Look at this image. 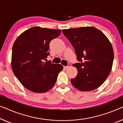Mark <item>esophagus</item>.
Segmentation results:
<instances>
[{
	"mask_svg": "<svg viewBox=\"0 0 123 123\" xmlns=\"http://www.w3.org/2000/svg\"><path fill=\"white\" fill-rule=\"evenodd\" d=\"M70 66H71V65L69 63V64H68V65L67 66H64L63 67H64V68L67 69V68H68L70 67Z\"/></svg>",
	"mask_w": 123,
	"mask_h": 123,
	"instance_id": "1",
	"label": "esophagus"
}]
</instances>
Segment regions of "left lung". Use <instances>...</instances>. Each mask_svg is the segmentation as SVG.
Instances as JSON below:
<instances>
[{
  "mask_svg": "<svg viewBox=\"0 0 123 123\" xmlns=\"http://www.w3.org/2000/svg\"><path fill=\"white\" fill-rule=\"evenodd\" d=\"M80 63L73 66L78 73L71 82L78 90L86 92L100 87L112 68L114 51L111 42L101 31L93 26L63 29Z\"/></svg>",
  "mask_w": 123,
  "mask_h": 123,
  "instance_id": "1",
  "label": "left lung"
}]
</instances>
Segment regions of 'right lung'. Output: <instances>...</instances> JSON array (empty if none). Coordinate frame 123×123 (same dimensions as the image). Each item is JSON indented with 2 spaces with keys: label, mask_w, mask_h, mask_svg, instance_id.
I'll list each match as a JSON object with an SVG mask.
<instances>
[{
  "label": "right lung",
  "mask_w": 123,
  "mask_h": 123,
  "mask_svg": "<svg viewBox=\"0 0 123 123\" xmlns=\"http://www.w3.org/2000/svg\"><path fill=\"white\" fill-rule=\"evenodd\" d=\"M61 31L35 26L23 32L15 41L12 50V68L24 87L34 93H43L52 88L61 64L44 62L49 55V44Z\"/></svg>",
  "instance_id": "right-lung-1"
}]
</instances>
